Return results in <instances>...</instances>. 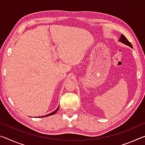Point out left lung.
Returning a JSON list of instances; mask_svg holds the SVG:
<instances>
[{"instance_id": "left-lung-1", "label": "left lung", "mask_w": 145, "mask_h": 145, "mask_svg": "<svg viewBox=\"0 0 145 145\" xmlns=\"http://www.w3.org/2000/svg\"><path fill=\"white\" fill-rule=\"evenodd\" d=\"M119 41H120V42H121L122 43L125 44V45H126L127 46H130V47L132 48V44L129 42V41H128V40L125 38V36L124 35H123V34H121V36H120V38L119 39Z\"/></svg>"}]
</instances>
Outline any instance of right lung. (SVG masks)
I'll list each match as a JSON object with an SVG mask.
<instances>
[{
    "instance_id": "1",
    "label": "right lung",
    "mask_w": 145,
    "mask_h": 145,
    "mask_svg": "<svg viewBox=\"0 0 145 145\" xmlns=\"http://www.w3.org/2000/svg\"><path fill=\"white\" fill-rule=\"evenodd\" d=\"M59 108V106H58V107L57 108V109H56V110H55V111H53L52 112H51V113H50V114H46V115H45V116H38V118H42V117H45V116H50V115H53V114H54L55 113H56V112H57V111H58Z\"/></svg>"
}]
</instances>
